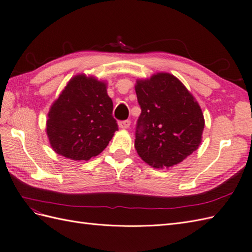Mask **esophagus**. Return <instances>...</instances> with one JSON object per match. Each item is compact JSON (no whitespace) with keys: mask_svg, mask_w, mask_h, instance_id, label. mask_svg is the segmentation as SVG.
<instances>
[{"mask_svg":"<svg viewBox=\"0 0 252 252\" xmlns=\"http://www.w3.org/2000/svg\"><path fill=\"white\" fill-rule=\"evenodd\" d=\"M130 126V121L125 120V121H120L119 122V127L122 129H127Z\"/></svg>","mask_w":252,"mask_h":252,"instance_id":"34e87169","label":"esophagus"}]
</instances>
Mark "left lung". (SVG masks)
I'll list each match as a JSON object with an SVG mask.
<instances>
[{
    "mask_svg": "<svg viewBox=\"0 0 252 252\" xmlns=\"http://www.w3.org/2000/svg\"><path fill=\"white\" fill-rule=\"evenodd\" d=\"M141 107L134 147L155 168H169L199 148L205 122L199 104L186 87L169 73L138 81Z\"/></svg>",
    "mask_w": 252,
    "mask_h": 252,
    "instance_id": "8db88e82",
    "label": "left lung"
}]
</instances>
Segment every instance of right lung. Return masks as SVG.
<instances>
[{
  "label": "right lung",
  "instance_id": "1",
  "mask_svg": "<svg viewBox=\"0 0 252 252\" xmlns=\"http://www.w3.org/2000/svg\"><path fill=\"white\" fill-rule=\"evenodd\" d=\"M106 84L80 74L67 84L48 113L46 130L58 155L88 161L107 147L119 127Z\"/></svg>",
  "mask_w": 252,
  "mask_h": 252
}]
</instances>
